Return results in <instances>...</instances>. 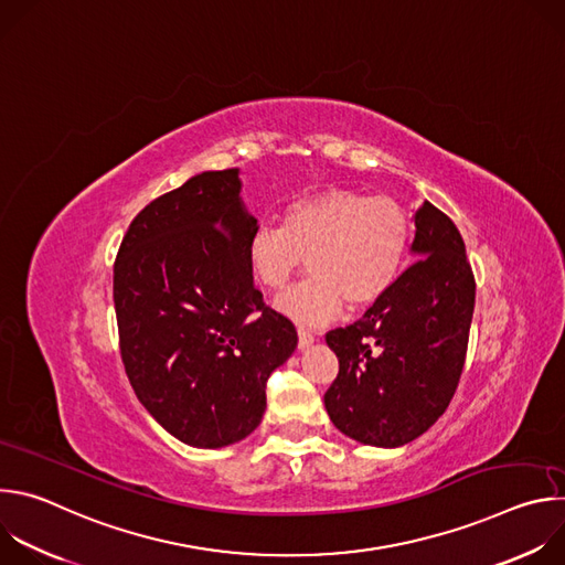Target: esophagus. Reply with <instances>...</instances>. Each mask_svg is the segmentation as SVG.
Returning <instances> with one entry per match:
<instances>
[{
	"instance_id": "34e87169",
	"label": "esophagus",
	"mask_w": 565,
	"mask_h": 565,
	"mask_svg": "<svg viewBox=\"0 0 565 565\" xmlns=\"http://www.w3.org/2000/svg\"><path fill=\"white\" fill-rule=\"evenodd\" d=\"M297 335H299V349H301V351H303V349H308V347L315 342V338H312L308 331H303V329H299V333H297Z\"/></svg>"
}]
</instances>
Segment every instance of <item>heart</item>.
Instances as JSON below:
<instances>
[{
    "mask_svg": "<svg viewBox=\"0 0 565 565\" xmlns=\"http://www.w3.org/2000/svg\"><path fill=\"white\" fill-rule=\"evenodd\" d=\"M412 238V216L395 199L329 188L295 199L281 227L255 225L246 259L255 281L268 290L284 288L306 259L312 277L279 295L275 306L297 324L324 327L344 301L362 310L393 288Z\"/></svg>",
    "mask_w": 565,
    "mask_h": 565,
    "instance_id": "b5f03b06",
    "label": "heart"
}]
</instances>
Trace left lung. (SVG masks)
I'll list each match as a JSON object with an SVG mask.
<instances>
[{
    "instance_id": "1",
    "label": "left lung",
    "mask_w": 565,
    "mask_h": 565,
    "mask_svg": "<svg viewBox=\"0 0 565 565\" xmlns=\"http://www.w3.org/2000/svg\"><path fill=\"white\" fill-rule=\"evenodd\" d=\"M412 255L362 319L327 335L340 373L324 393L333 425L371 447H402L423 436L458 386L476 281L454 221L425 201Z\"/></svg>"
}]
</instances>
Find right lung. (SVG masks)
<instances>
[{
	"label": "right lung",
	"mask_w": 565,
	"mask_h": 565,
	"mask_svg": "<svg viewBox=\"0 0 565 565\" xmlns=\"http://www.w3.org/2000/svg\"><path fill=\"white\" fill-rule=\"evenodd\" d=\"M255 225L236 168L201 172L151 201L116 257L127 377L149 416L190 447L250 436L270 373L297 349L292 321L253 281L246 238Z\"/></svg>",
	"instance_id": "right-lung-1"
}]
</instances>
